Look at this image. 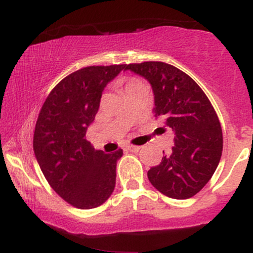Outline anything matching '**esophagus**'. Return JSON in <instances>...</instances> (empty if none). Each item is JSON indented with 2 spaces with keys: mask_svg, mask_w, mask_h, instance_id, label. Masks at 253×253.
<instances>
[{
  "mask_svg": "<svg viewBox=\"0 0 253 253\" xmlns=\"http://www.w3.org/2000/svg\"><path fill=\"white\" fill-rule=\"evenodd\" d=\"M140 149V146H135V145H127L126 146V150L129 151V152H138Z\"/></svg>",
  "mask_w": 253,
  "mask_h": 253,
  "instance_id": "1",
  "label": "esophagus"
}]
</instances>
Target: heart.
<instances>
[{"label":"heart","instance_id":"b5f03b06","mask_svg":"<svg viewBox=\"0 0 253 253\" xmlns=\"http://www.w3.org/2000/svg\"><path fill=\"white\" fill-rule=\"evenodd\" d=\"M139 81H136V80H129L128 82H127V84H126V89L128 88V86H130V85H133V84H135V83H138Z\"/></svg>","mask_w":253,"mask_h":253}]
</instances>
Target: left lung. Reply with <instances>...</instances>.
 Returning a JSON list of instances; mask_svg holds the SVG:
<instances>
[{"label": "left lung", "mask_w": 253, "mask_h": 253, "mask_svg": "<svg viewBox=\"0 0 253 253\" xmlns=\"http://www.w3.org/2000/svg\"><path fill=\"white\" fill-rule=\"evenodd\" d=\"M126 70L149 81L155 117L163 118L173 132L175 146L147 171L149 181L171 199L193 197L211 178L221 158L222 129L215 110L195 81L170 64H128Z\"/></svg>", "instance_id": "8db88e82"}]
</instances>
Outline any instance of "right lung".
<instances>
[{"instance_id":"obj_1","label":"right lung","mask_w":253,"mask_h":253,"mask_svg":"<svg viewBox=\"0 0 253 253\" xmlns=\"http://www.w3.org/2000/svg\"><path fill=\"white\" fill-rule=\"evenodd\" d=\"M126 66H86L72 72L52 89L38 117L33 150L40 169L52 189L76 208L98 207L115 188L123 150H95L85 134L104 88Z\"/></svg>"}]
</instances>
